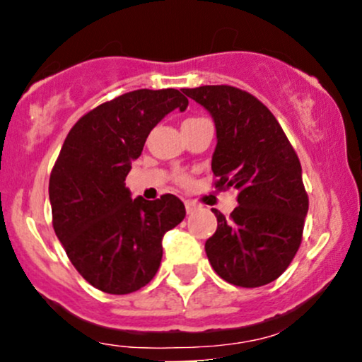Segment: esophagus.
<instances>
[{"instance_id": "1", "label": "esophagus", "mask_w": 362, "mask_h": 362, "mask_svg": "<svg viewBox=\"0 0 362 362\" xmlns=\"http://www.w3.org/2000/svg\"><path fill=\"white\" fill-rule=\"evenodd\" d=\"M184 204H185V209H187V213H189V214L195 213V211H197L199 207H201V204H199V202L192 201V199H185Z\"/></svg>"}]
</instances>
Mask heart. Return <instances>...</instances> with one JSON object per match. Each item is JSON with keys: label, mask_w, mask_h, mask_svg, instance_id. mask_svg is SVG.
I'll list each match as a JSON object with an SVG mask.
<instances>
[{"label": "heart", "mask_w": 362, "mask_h": 362, "mask_svg": "<svg viewBox=\"0 0 362 362\" xmlns=\"http://www.w3.org/2000/svg\"><path fill=\"white\" fill-rule=\"evenodd\" d=\"M187 120H195V119H187ZM187 120H185V122H187ZM178 180L185 182V177H184V175H178Z\"/></svg>", "instance_id": "1"}]
</instances>
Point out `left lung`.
<instances>
[{
    "instance_id": "obj_1",
    "label": "left lung",
    "mask_w": 362,
    "mask_h": 362,
    "mask_svg": "<svg viewBox=\"0 0 362 362\" xmlns=\"http://www.w3.org/2000/svg\"><path fill=\"white\" fill-rule=\"evenodd\" d=\"M184 93L213 115L216 189L238 190L230 218L206 242L214 272L240 288L276 281L296 255L308 213L301 163L272 112L248 91L206 85Z\"/></svg>"
}]
</instances>
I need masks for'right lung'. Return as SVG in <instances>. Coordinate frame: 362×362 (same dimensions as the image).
Returning a JSON list of instances; mask_svg holds the SVG:
<instances>
[{
    "mask_svg": "<svg viewBox=\"0 0 362 362\" xmlns=\"http://www.w3.org/2000/svg\"><path fill=\"white\" fill-rule=\"evenodd\" d=\"M189 100L175 88L134 90L95 107L71 127L49 178L52 226L93 288L129 294L160 267L161 240L185 218L172 194L131 199L126 177L151 129Z\"/></svg>",
    "mask_w": 362,
    "mask_h": 362,
    "instance_id": "1",
    "label": "right lung"
}]
</instances>
